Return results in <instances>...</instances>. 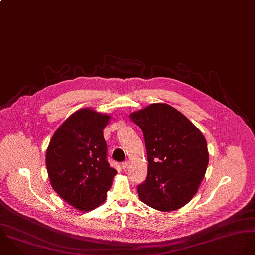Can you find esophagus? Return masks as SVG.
I'll list each match as a JSON object with an SVG mask.
<instances>
[{"label": "esophagus", "instance_id": "34e87169", "mask_svg": "<svg viewBox=\"0 0 255 255\" xmlns=\"http://www.w3.org/2000/svg\"><path fill=\"white\" fill-rule=\"evenodd\" d=\"M129 165H130V162H129L128 160L123 161V162H122V164H121V166H122V168H123V169H127V168L129 167Z\"/></svg>", "mask_w": 255, "mask_h": 255}]
</instances>
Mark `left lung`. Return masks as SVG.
Segmentation results:
<instances>
[{
	"label": "left lung",
	"mask_w": 255,
	"mask_h": 255,
	"mask_svg": "<svg viewBox=\"0 0 255 255\" xmlns=\"http://www.w3.org/2000/svg\"><path fill=\"white\" fill-rule=\"evenodd\" d=\"M144 134L148 156L146 180L138 185L144 203L167 212L196 194L209 153L202 133L174 107L153 103L130 115Z\"/></svg>",
	"instance_id": "1"
}]
</instances>
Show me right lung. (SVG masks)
<instances>
[{"mask_svg":"<svg viewBox=\"0 0 255 255\" xmlns=\"http://www.w3.org/2000/svg\"><path fill=\"white\" fill-rule=\"evenodd\" d=\"M110 116L84 108L55 132L46 152L53 189L81 211L102 205L117 171L107 161L103 129Z\"/></svg>","mask_w":255,"mask_h":255,"instance_id":"1","label":"right lung"}]
</instances>
